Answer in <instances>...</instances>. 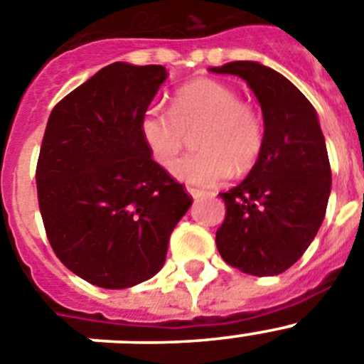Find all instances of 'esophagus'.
Segmentation results:
<instances>
[{"label": "esophagus", "instance_id": "1", "mask_svg": "<svg viewBox=\"0 0 364 364\" xmlns=\"http://www.w3.org/2000/svg\"><path fill=\"white\" fill-rule=\"evenodd\" d=\"M188 193L193 199H201V198H206V196H210V192H206V190H201V188H188Z\"/></svg>", "mask_w": 364, "mask_h": 364}]
</instances>
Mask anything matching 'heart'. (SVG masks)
I'll return each instance as SVG.
<instances>
[{
    "instance_id": "1",
    "label": "heart",
    "mask_w": 364,
    "mask_h": 364,
    "mask_svg": "<svg viewBox=\"0 0 364 364\" xmlns=\"http://www.w3.org/2000/svg\"><path fill=\"white\" fill-rule=\"evenodd\" d=\"M201 127L196 145L201 151L179 159L172 174L186 185L208 186L237 172L250 171L264 147V124L242 104L235 90L217 80H198L174 95L172 109L151 105L141 114L140 132L154 161L168 168Z\"/></svg>"
}]
</instances>
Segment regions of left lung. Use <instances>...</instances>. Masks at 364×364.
Wrapping results in <instances>:
<instances>
[{
  "instance_id": "1",
  "label": "left lung",
  "mask_w": 364,
  "mask_h": 364,
  "mask_svg": "<svg viewBox=\"0 0 364 364\" xmlns=\"http://www.w3.org/2000/svg\"><path fill=\"white\" fill-rule=\"evenodd\" d=\"M213 73L237 75L262 107L264 147L240 185L219 193L226 217L215 242L224 262L255 277L289 269L323 223L332 172L318 114L284 75L255 60Z\"/></svg>"
}]
</instances>
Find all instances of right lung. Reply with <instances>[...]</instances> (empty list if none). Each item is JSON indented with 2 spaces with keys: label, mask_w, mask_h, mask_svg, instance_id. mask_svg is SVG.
I'll use <instances>...</instances> for the list:
<instances>
[{
  "label": "right lung",
  "mask_w": 364,
  "mask_h": 364,
  "mask_svg": "<svg viewBox=\"0 0 364 364\" xmlns=\"http://www.w3.org/2000/svg\"><path fill=\"white\" fill-rule=\"evenodd\" d=\"M166 80L159 64L113 63L53 107L37 161V199L60 262L125 289L154 277L192 198L152 159L141 114Z\"/></svg>",
  "instance_id": "right-lung-1"
}]
</instances>
